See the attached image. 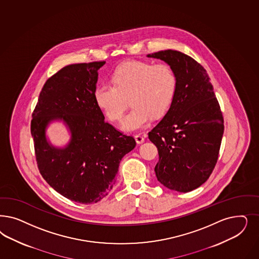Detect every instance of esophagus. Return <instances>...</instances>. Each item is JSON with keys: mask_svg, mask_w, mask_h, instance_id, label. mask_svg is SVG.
<instances>
[{"mask_svg": "<svg viewBox=\"0 0 259 259\" xmlns=\"http://www.w3.org/2000/svg\"><path fill=\"white\" fill-rule=\"evenodd\" d=\"M134 138H135V141H136L137 144H143V143L145 142V138L143 137L142 135H140V134L135 135Z\"/></svg>", "mask_w": 259, "mask_h": 259, "instance_id": "34e87169", "label": "esophagus"}]
</instances>
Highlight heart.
<instances>
[{
	"label": "heart",
	"instance_id": "heart-1",
	"mask_svg": "<svg viewBox=\"0 0 259 259\" xmlns=\"http://www.w3.org/2000/svg\"><path fill=\"white\" fill-rule=\"evenodd\" d=\"M112 83L102 82L94 92L97 106L109 120L123 116L131 97L134 105L120 127L125 132L141 130L151 117L164 114L171 105L177 88L174 69L167 65L130 61L120 65L111 76Z\"/></svg>",
	"mask_w": 259,
	"mask_h": 259
}]
</instances>
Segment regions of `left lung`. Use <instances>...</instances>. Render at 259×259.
<instances>
[{"label":"left lung","instance_id":"left-lung-1","mask_svg":"<svg viewBox=\"0 0 259 259\" xmlns=\"http://www.w3.org/2000/svg\"><path fill=\"white\" fill-rule=\"evenodd\" d=\"M174 69V101L149 138L158 149L154 171L169 190L191 192L205 183L217 164L224 121L212 84L204 67L177 50L148 54Z\"/></svg>","mask_w":259,"mask_h":259}]
</instances>
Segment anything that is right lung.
Instances as JSON below:
<instances>
[{
  "mask_svg": "<svg viewBox=\"0 0 259 259\" xmlns=\"http://www.w3.org/2000/svg\"><path fill=\"white\" fill-rule=\"evenodd\" d=\"M106 62L73 64L60 69L42 87L31 120L39 170L51 188L69 200L97 203L116 182L119 164L134 150V137L105 122L94 99L98 70ZM61 121L70 140L59 147L47 128Z\"/></svg>",
  "mask_w": 259,
  "mask_h": 259,
  "instance_id": "obj_1",
  "label": "right lung"
}]
</instances>
